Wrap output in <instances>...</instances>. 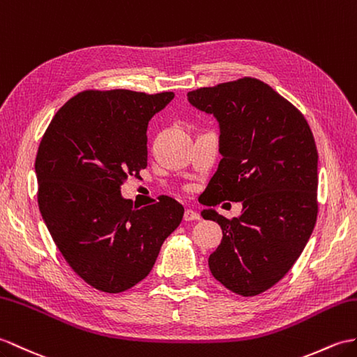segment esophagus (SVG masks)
I'll use <instances>...</instances> for the list:
<instances>
[{
	"mask_svg": "<svg viewBox=\"0 0 357 357\" xmlns=\"http://www.w3.org/2000/svg\"><path fill=\"white\" fill-rule=\"evenodd\" d=\"M199 219H201V216H199V214H197L196 211H193V210H185V213H184V220H185V222L199 220Z\"/></svg>",
	"mask_w": 357,
	"mask_h": 357,
	"instance_id": "obj_1",
	"label": "esophagus"
}]
</instances>
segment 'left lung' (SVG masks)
<instances>
[{
	"instance_id": "obj_1",
	"label": "left lung",
	"mask_w": 357,
	"mask_h": 357,
	"mask_svg": "<svg viewBox=\"0 0 357 357\" xmlns=\"http://www.w3.org/2000/svg\"><path fill=\"white\" fill-rule=\"evenodd\" d=\"M219 121L223 158L204 205L242 202L238 218L214 210L222 242L208 259L213 277L242 296L268 291L309 242L318 216V151L307 120L264 82L243 77L187 94Z\"/></svg>"
}]
</instances>
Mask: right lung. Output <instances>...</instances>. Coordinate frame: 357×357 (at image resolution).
I'll list each match as a JSON object with an SVG mask.
<instances>
[{
	"label": "right lung",
	"mask_w": 357,
	"mask_h": 357,
	"mask_svg": "<svg viewBox=\"0 0 357 357\" xmlns=\"http://www.w3.org/2000/svg\"><path fill=\"white\" fill-rule=\"evenodd\" d=\"M173 93L88 89L56 112L38 149V205L66 263L89 286L128 291L149 275L184 216L169 196L137 210L120 188L147 167V124Z\"/></svg>",
	"instance_id": "obj_1"
}]
</instances>
